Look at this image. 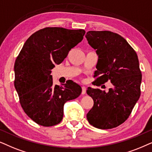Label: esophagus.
Segmentation results:
<instances>
[{"instance_id":"obj_1","label":"esophagus","mask_w":152,"mask_h":152,"mask_svg":"<svg viewBox=\"0 0 152 152\" xmlns=\"http://www.w3.org/2000/svg\"><path fill=\"white\" fill-rule=\"evenodd\" d=\"M86 93V87L82 86V94H85Z\"/></svg>"}]
</instances>
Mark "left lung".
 I'll list each match as a JSON object with an SVG mask.
<instances>
[{"mask_svg":"<svg viewBox=\"0 0 152 152\" xmlns=\"http://www.w3.org/2000/svg\"><path fill=\"white\" fill-rule=\"evenodd\" d=\"M88 44L96 50L98 62L94 85L110 80L108 92L88 88L87 94L94 106L87 114L89 123L100 129H110L126 121L140 96L142 74L136 53L126 40L110 31H88Z\"/></svg>","mask_w":152,"mask_h":152,"instance_id":"8db88e82","label":"left lung"}]
</instances>
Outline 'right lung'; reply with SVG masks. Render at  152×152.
Returning a JSON list of instances; mask_svg holds the SVG:
<instances>
[{
  "mask_svg": "<svg viewBox=\"0 0 152 152\" xmlns=\"http://www.w3.org/2000/svg\"><path fill=\"white\" fill-rule=\"evenodd\" d=\"M85 33L83 29L43 28L26 40L16 59L15 87L20 104L26 114L41 126L59 124L64 104L81 94V87L73 81L54 86L50 73L82 41Z\"/></svg>",
  "mask_w": 152,
  "mask_h": 152,
  "instance_id": "add662e5",
  "label": "right lung"
}]
</instances>
